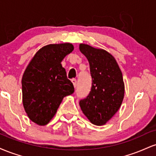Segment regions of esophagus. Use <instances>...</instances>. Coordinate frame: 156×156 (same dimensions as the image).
<instances>
[{
  "mask_svg": "<svg viewBox=\"0 0 156 156\" xmlns=\"http://www.w3.org/2000/svg\"><path fill=\"white\" fill-rule=\"evenodd\" d=\"M72 82H73V86H74V87H76V86H77V80H76V79H75V78H73Z\"/></svg>",
  "mask_w": 156,
  "mask_h": 156,
  "instance_id": "34e87169",
  "label": "esophagus"
}]
</instances>
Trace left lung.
Wrapping results in <instances>:
<instances>
[{
  "mask_svg": "<svg viewBox=\"0 0 156 156\" xmlns=\"http://www.w3.org/2000/svg\"><path fill=\"white\" fill-rule=\"evenodd\" d=\"M80 51L87 57L92 77V87L79 105L89 120L95 125H105L123 101L125 85L119 66L108 52L80 44Z\"/></svg>",
  "mask_w": 156,
  "mask_h": 156,
  "instance_id": "1",
  "label": "left lung"
}]
</instances>
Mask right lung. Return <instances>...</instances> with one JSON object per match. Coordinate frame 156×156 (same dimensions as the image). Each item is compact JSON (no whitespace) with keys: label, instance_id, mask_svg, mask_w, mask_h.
Segmentation results:
<instances>
[{"label":"right lung","instance_id":"obj_1","mask_svg":"<svg viewBox=\"0 0 156 156\" xmlns=\"http://www.w3.org/2000/svg\"><path fill=\"white\" fill-rule=\"evenodd\" d=\"M72 44H48L37 51L22 78L23 103L32 122L47 125L65 96L74 92L62 61L73 51Z\"/></svg>","mask_w":156,"mask_h":156}]
</instances>
